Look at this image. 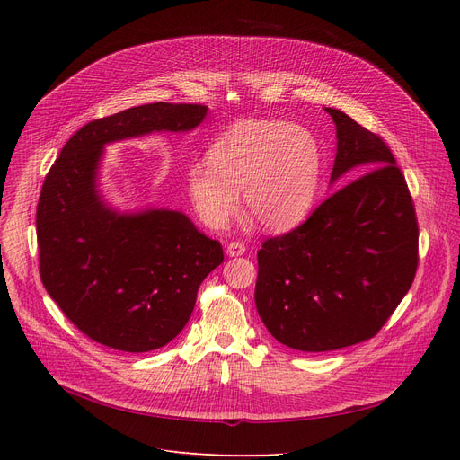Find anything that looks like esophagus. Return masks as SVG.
Masks as SVG:
<instances>
[{
  "instance_id": "34e87169",
  "label": "esophagus",
  "mask_w": 460,
  "mask_h": 460,
  "mask_svg": "<svg viewBox=\"0 0 460 460\" xmlns=\"http://www.w3.org/2000/svg\"><path fill=\"white\" fill-rule=\"evenodd\" d=\"M244 252H246V246L243 243H238V240H234V243H231L227 246V255L229 257H238V255H243Z\"/></svg>"
}]
</instances>
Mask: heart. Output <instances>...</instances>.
I'll return each mask as SVG.
<instances>
[{"label": "heart", "mask_w": 460, "mask_h": 460, "mask_svg": "<svg viewBox=\"0 0 460 460\" xmlns=\"http://www.w3.org/2000/svg\"><path fill=\"white\" fill-rule=\"evenodd\" d=\"M321 155L317 139L298 125L246 119L227 128L208 149V162L188 169V196L201 222L222 229L238 210L267 231L298 226L315 198Z\"/></svg>", "instance_id": "1"}]
</instances>
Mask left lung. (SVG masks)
Returning a JSON list of instances; mask_svg holds the SVG:
<instances>
[{
  "label": "left lung",
  "instance_id": "left-lung-1",
  "mask_svg": "<svg viewBox=\"0 0 460 460\" xmlns=\"http://www.w3.org/2000/svg\"><path fill=\"white\" fill-rule=\"evenodd\" d=\"M326 111L337 130L332 182L345 184L257 252L259 317L279 343L304 352L375 337L412 287L420 259L414 201L390 145L347 113Z\"/></svg>",
  "mask_w": 460,
  "mask_h": 460
}]
</instances>
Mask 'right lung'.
<instances>
[{
	"label": "right lung",
	"mask_w": 460,
	"mask_h": 460,
	"mask_svg": "<svg viewBox=\"0 0 460 460\" xmlns=\"http://www.w3.org/2000/svg\"><path fill=\"white\" fill-rule=\"evenodd\" d=\"M207 110L155 102L94 119L65 143L44 179L37 205L40 281L96 343L123 352L167 345L186 326L203 279L224 262L222 244L182 212L119 214L96 193L106 143L186 132Z\"/></svg>",
	"instance_id": "obj_1"
}]
</instances>
